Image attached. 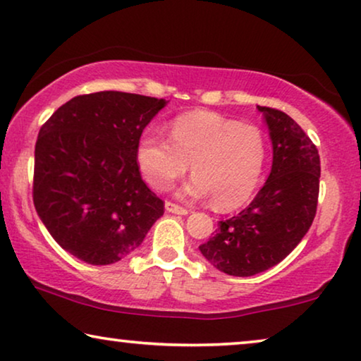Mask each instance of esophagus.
Listing matches in <instances>:
<instances>
[{"instance_id":"obj_1","label":"esophagus","mask_w":361,"mask_h":361,"mask_svg":"<svg viewBox=\"0 0 361 361\" xmlns=\"http://www.w3.org/2000/svg\"><path fill=\"white\" fill-rule=\"evenodd\" d=\"M164 207H166V212H169V214H176V215H187V214H189V210L184 209V207L172 204V202H166Z\"/></svg>"}]
</instances>
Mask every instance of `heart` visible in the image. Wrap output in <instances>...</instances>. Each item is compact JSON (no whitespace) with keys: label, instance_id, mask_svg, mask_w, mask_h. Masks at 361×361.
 Returning <instances> with one entry per match:
<instances>
[{"label":"heart","instance_id":"1","mask_svg":"<svg viewBox=\"0 0 361 361\" xmlns=\"http://www.w3.org/2000/svg\"><path fill=\"white\" fill-rule=\"evenodd\" d=\"M169 137L147 130L137 140V167L152 189L167 190L190 164L194 176L177 190L179 197L210 195L216 210H231L253 195L266 162L258 126L215 111H190L172 120Z\"/></svg>","mask_w":361,"mask_h":361}]
</instances>
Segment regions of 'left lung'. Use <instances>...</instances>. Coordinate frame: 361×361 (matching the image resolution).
Masks as SVG:
<instances>
[{
	"label": "left lung",
	"mask_w": 361,
	"mask_h": 361,
	"mask_svg": "<svg viewBox=\"0 0 361 361\" xmlns=\"http://www.w3.org/2000/svg\"><path fill=\"white\" fill-rule=\"evenodd\" d=\"M273 145V166L253 202L219 230L200 253L221 273L248 278L281 263L312 225L319 199V151L286 113L258 106Z\"/></svg>",
	"instance_id": "obj_1"
}]
</instances>
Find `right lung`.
<instances>
[{"label":"right lung","instance_id":"right-lung-1","mask_svg":"<svg viewBox=\"0 0 361 361\" xmlns=\"http://www.w3.org/2000/svg\"><path fill=\"white\" fill-rule=\"evenodd\" d=\"M164 98L97 92L62 105L44 123L34 151L39 219L67 253L113 264L145 241L164 204L141 179L137 140Z\"/></svg>","mask_w":361,"mask_h":361}]
</instances>
